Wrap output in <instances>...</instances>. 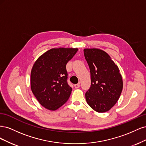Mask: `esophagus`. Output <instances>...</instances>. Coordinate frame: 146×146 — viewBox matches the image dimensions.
Instances as JSON below:
<instances>
[{
	"label": "esophagus",
	"instance_id": "obj_1",
	"mask_svg": "<svg viewBox=\"0 0 146 146\" xmlns=\"http://www.w3.org/2000/svg\"><path fill=\"white\" fill-rule=\"evenodd\" d=\"M80 83H78V84H76V85H74V87L76 88H80Z\"/></svg>",
	"mask_w": 146,
	"mask_h": 146
}]
</instances>
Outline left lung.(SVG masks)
<instances>
[{
  "mask_svg": "<svg viewBox=\"0 0 146 146\" xmlns=\"http://www.w3.org/2000/svg\"><path fill=\"white\" fill-rule=\"evenodd\" d=\"M84 55L91 73V87L86 92L88 104L99 113L108 111L116 104L123 88L117 65L105 52L85 48Z\"/></svg>",
  "mask_w": 146,
  "mask_h": 146,
  "instance_id": "obj_1",
  "label": "left lung"
}]
</instances>
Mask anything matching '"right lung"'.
<instances>
[{"mask_svg":"<svg viewBox=\"0 0 146 146\" xmlns=\"http://www.w3.org/2000/svg\"><path fill=\"white\" fill-rule=\"evenodd\" d=\"M78 48H52L38 58L30 76L31 89L42 106L55 110L68 101L72 88L68 83L66 64Z\"/></svg>","mask_w":146,"mask_h":146,"instance_id":"right-lung-1","label":"right lung"}]
</instances>
